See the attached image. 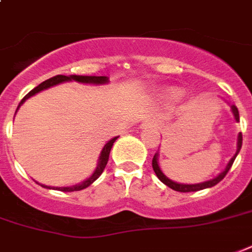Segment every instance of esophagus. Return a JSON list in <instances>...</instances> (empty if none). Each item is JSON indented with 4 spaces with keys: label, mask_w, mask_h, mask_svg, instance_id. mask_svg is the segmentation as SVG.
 Instances as JSON below:
<instances>
[{
    "label": "esophagus",
    "mask_w": 252,
    "mask_h": 252,
    "mask_svg": "<svg viewBox=\"0 0 252 252\" xmlns=\"http://www.w3.org/2000/svg\"><path fill=\"white\" fill-rule=\"evenodd\" d=\"M152 126H156V123H154V120H152V119H149V120H146V122H144L141 124V128H152Z\"/></svg>",
    "instance_id": "34e87169"
}]
</instances>
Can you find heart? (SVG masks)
Wrapping results in <instances>:
<instances>
[{
	"label": "heart",
	"instance_id": "1",
	"mask_svg": "<svg viewBox=\"0 0 252 252\" xmlns=\"http://www.w3.org/2000/svg\"><path fill=\"white\" fill-rule=\"evenodd\" d=\"M172 93H174V91H172Z\"/></svg>",
	"mask_w": 252,
	"mask_h": 252
}]
</instances>
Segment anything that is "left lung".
I'll return each mask as SVG.
<instances>
[{"label": "left lung", "instance_id": "obj_1", "mask_svg": "<svg viewBox=\"0 0 252 252\" xmlns=\"http://www.w3.org/2000/svg\"><path fill=\"white\" fill-rule=\"evenodd\" d=\"M230 108H231V112H233V116H234V119H235V122L238 123L239 122L238 108H237L234 104H230ZM241 148H242V133L238 134V140H237V152H235L234 156L230 158V161H229V163L226 165V167L223 168L222 171L220 172L217 176H215L213 179L207 180V182H203V183L183 184V183H176V182H174V180L168 179L167 176H166L165 174L162 172L159 165H158V153L154 154L152 165H153V170H154V172H156V175L158 176V179L161 180L163 184H166L167 187L172 188L174 191H178V192H195V191H200V189H204V188H211V187H213V186H216L217 183H220V182H221V180L225 178V175L227 174V171L230 170L231 165H233V162H234L235 157L238 156Z\"/></svg>", "mask_w": 252, "mask_h": 252}]
</instances>
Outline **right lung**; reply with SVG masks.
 <instances>
[{
    "label": "right lung",
    "instance_id": "add662e5",
    "mask_svg": "<svg viewBox=\"0 0 252 252\" xmlns=\"http://www.w3.org/2000/svg\"><path fill=\"white\" fill-rule=\"evenodd\" d=\"M72 81H76V82H80V84H89V85H104V84H108V77L106 76H76V74H72V76H55L52 78H49V80L44 81V82H41L39 86H36L35 89L30 91L29 94L26 95L25 98L22 99L21 103H19V106L18 108L23 104V103L27 100L29 98L33 96L35 94L37 93H40V91L45 90V89H49V87L52 86H56L59 84H63V82H72ZM17 108V110H18ZM17 112V111H15ZM119 136L116 137L111 138L110 141L106 142V145L103 146L102 152H100V156L98 158V165L95 167L94 172L91 174L87 179H85L84 182H81V183L76 184V186H69V187H51V186H45V184H40L41 187L44 188H48V189H59V191H63V192H73V191H81V189H84V188L89 187L91 184L94 183L95 180L98 179L99 176L102 175L103 170L106 168L107 162H108V157H110V152H111V148L114 145V142L118 140Z\"/></svg>",
    "mask_w": 252,
    "mask_h": 252
}]
</instances>
